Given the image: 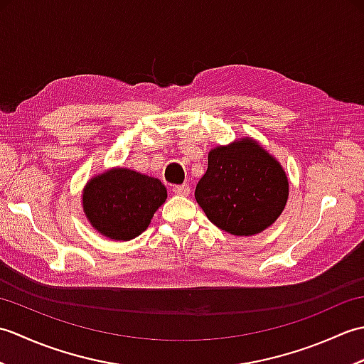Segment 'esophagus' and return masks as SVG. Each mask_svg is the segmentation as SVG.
<instances>
[{"instance_id":"34e87169","label":"esophagus","mask_w":364,"mask_h":364,"mask_svg":"<svg viewBox=\"0 0 364 364\" xmlns=\"http://www.w3.org/2000/svg\"><path fill=\"white\" fill-rule=\"evenodd\" d=\"M172 192H173L175 196L188 197L191 194V188H189V184H180V186H173Z\"/></svg>"}]
</instances>
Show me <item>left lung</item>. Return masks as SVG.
<instances>
[{"mask_svg":"<svg viewBox=\"0 0 364 364\" xmlns=\"http://www.w3.org/2000/svg\"><path fill=\"white\" fill-rule=\"evenodd\" d=\"M289 183L283 167L252 137L215 146L196 200L215 227L235 236H253L280 218Z\"/></svg>","mask_w":364,"mask_h":364,"instance_id":"obj_1","label":"left lung"}]
</instances>
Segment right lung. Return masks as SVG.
Wrapping results in <instances>:
<instances>
[{"mask_svg": "<svg viewBox=\"0 0 364 364\" xmlns=\"http://www.w3.org/2000/svg\"><path fill=\"white\" fill-rule=\"evenodd\" d=\"M166 198L167 189L158 178L117 167L90 178L82 191V210L98 233L129 241L146 230Z\"/></svg>", "mask_w": 364, "mask_h": 364, "instance_id": "right-lung-1", "label": "right lung"}]
</instances>
